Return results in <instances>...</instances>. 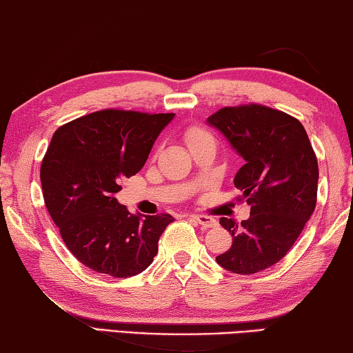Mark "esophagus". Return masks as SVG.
Returning a JSON list of instances; mask_svg holds the SVG:
<instances>
[{"mask_svg":"<svg viewBox=\"0 0 353 353\" xmlns=\"http://www.w3.org/2000/svg\"><path fill=\"white\" fill-rule=\"evenodd\" d=\"M190 219H192L194 222H197L199 225H201V227H203V228H212V227H216V225H217L216 219L211 217V216L192 214V216H190Z\"/></svg>","mask_w":353,"mask_h":353,"instance_id":"34e87169","label":"esophagus"}]
</instances>
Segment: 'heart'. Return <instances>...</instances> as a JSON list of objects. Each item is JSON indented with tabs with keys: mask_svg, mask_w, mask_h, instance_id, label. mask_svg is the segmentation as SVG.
I'll list each match as a JSON object with an SVG mask.
<instances>
[{
	"mask_svg": "<svg viewBox=\"0 0 353 353\" xmlns=\"http://www.w3.org/2000/svg\"><path fill=\"white\" fill-rule=\"evenodd\" d=\"M184 137H186L188 145H190V143L201 141V139L211 137V134L205 128H201V126L192 125V126H189V128L186 130V132H184Z\"/></svg>",
	"mask_w": 353,
	"mask_h": 353,
	"instance_id": "1",
	"label": "heart"
}]
</instances>
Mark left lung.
Returning a JSON list of instances; mask_svg holds the SVG:
<instances>
[{
  "mask_svg": "<svg viewBox=\"0 0 353 353\" xmlns=\"http://www.w3.org/2000/svg\"><path fill=\"white\" fill-rule=\"evenodd\" d=\"M245 164L234 176L250 217L238 223L221 217L233 244L216 261L230 272L250 275L291 250L316 210L319 167L303 125L279 109L248 103L208 117Z\"/></svg>",
  "mask_w": 353,
  "mask_h": 353,
  "instance_id": "8db88e82",
  "label": "left lung"
}]
</instances>
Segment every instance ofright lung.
I'll list each match as a JSON object with an SVG mask.
<instances>
[{
	"label": "right lung",
	"mask_w": 353,
	"mask_h": 353,
	"mask_svg": "<svg viewBox=\"0 0 353 353\" xmlns=\"http://www.w3.org/2000/svg\"><path fill=\"white\" fill-rule=\"evenodd\" d=\"M175 114L103 109L57 128L40 165L43 200L61 238L85 268L115 279L141 274L170 214H131L115 194L142 169Z\"/></svg>",
	"instance_id": "right-lung-1"
}]
</instances>
